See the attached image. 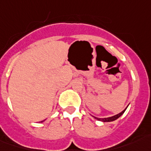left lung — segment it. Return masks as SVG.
<instances>
[{
  "label": "left lung",
  "mask_w": 151,
  "mask_h": 151,
  "mask_svg": "<svg viewBox=\"0 0 151 151\" xmlns=\"http://www.w3.org/2000/svg\"><path fill=\"white\" fill-rule=\"evenodd\" d=\"M125 110L122 111V113H118V114H116V115H115V116H111V117H107V118H98V117H96V116H94V117H95L96 119H97L98 121H101V122H113V121H115V120L117 119L118 117H120V116H122V114L124 113V112L125 111Z\"/></svg>",
  "instance_id": "1"
}]
</instances>
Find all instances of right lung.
Segmentation results:
<instances>
[{"instance_id": "right-lung-1", "label": "right lung", "mask_w": 151, "mask_h": 151, "mask_svg": "<svg viewBox=\"0 0 151 151\" xmlns=\"http://www.w3.org/2000/svg\"><path fill=\"white\" fill-rule=\"evenodd\" d=\"M42 122H43V121H42Z\"/></svg>"}]
</instances>
